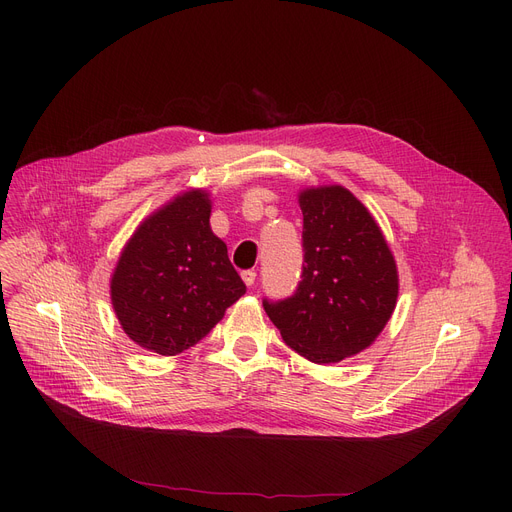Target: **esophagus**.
I'll return each mask as SVG.
<instances>
[{
	"label": "esophagus",
	"mask_w": 512,
	"mask_h": 512,
	"mask_svg": "<svg viewBox=\"0 0 512 512\" xmlns=\"http://www.w3.org/2000/svg\"><path fill=\"white\" fill-rule=\"evenodd\" d=\"M240 276H242V282H245L247 286H253V284H255V278H257L255 270H245Z\"/></svg>",
	"instance_id": "obj_1"
}]
</instances>
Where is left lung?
Returning a JSON list of instances; mask_svg holds the SVG:
<instances>
[{
  "instance_id": "8db88e82",
  "label": "left lung",
  "mask_w": 512,
  "mask_h": 512,
  "mask_svg": "<svg viewBox=\"0 0 512 512\" xmlns=\"http://www.w3.org/2000/svg\"><path fill=\"white\" fill-rule=\"evenodd\" d=\"M303 274L292 297L263 299L282 340L326 365L353 357L380 336L396 307L398 272L367 207L344 186L307 188Z\"/></svg>"
}]
</instances>
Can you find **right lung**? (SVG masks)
<instances>
[{
  "label": "right lung",
  "mask_w": 512,
  "mask_h": 512,
  "mask_svg": "<svg viewBox=\"0 0 512 512\" xmlns=\"http://www.w3.org/2000/svg\"><path fill=\"white\" fill-rule=\"evenodd\" d=\"M209 215L205 191L182 193L149 215L122 249L112 305L128 338L151 353L174 357L195 346L247 292Z\"/></svg>",
  "instance_id": "1"
}]
</instances>
